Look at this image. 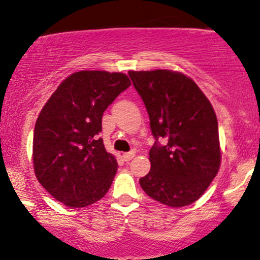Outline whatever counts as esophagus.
I'll return each mask as SVG.
<instances>
[{
    "label": "esophagus",
    "instance_id": "obj_1",
    "mask_svg": "<svg viewBox=\"0 0 260 260\" xmlns=\"http://www.w3.org/2000/svg\"><path fill=\"white\" fill-rule=\"evenodd\" d=\"M134 156H135V151L122 153V158H124V161H130L131 158H134Z\"/></svg>",
    "mask_w": 260,
    "mask_h": 260
}]
</instances>
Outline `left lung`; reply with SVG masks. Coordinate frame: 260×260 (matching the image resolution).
<instances>
[{
	"instance_id": "left-lung-1",
	"label": "left lung",
	"mask_w": 260,
	"mask_h": 260,
	"mask_svg": "<svg viewBox=\"0 0 260 260\" xmlns=\"http://www.w3.org/2000/svg\"><path fill=\"white\" fill-rule=\"evenodd\" d=\"M144 102L155 144L151 169L140 178L147 196L170 207L197 201L220 164L218 122L209 100L191 78L171 71L129 72Z\"/></svg>"
}]
</instances>
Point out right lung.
I'll list each match as a JSON object with an SVG mask.
<instances>
[{
    "label": "right lung",
    "instance_id": "add662e5",
    "mask_svg": "<svg viewBox=\"0 0 260 260\" xmlns=\"http://www.w3.org/2000/svg\"><path fill=\"white\" fill-rule=\"evenodd\" d=\"M130 85L122 73L77 72L42 109L33 135L36 177L66 206L86 207L110 188L118 164L98 135L105 109Z\"/></svg>",
    "mask_w": 260,
    "mask_h": 260
}]
</instances>
